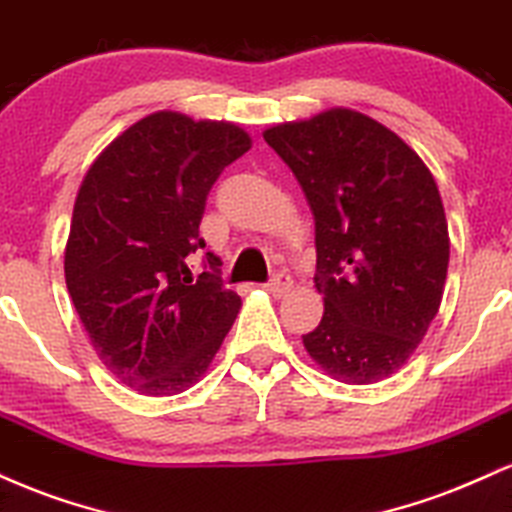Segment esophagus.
Instances as JSON below:
<instances>
[{
    "instance_id": "obj_1",
    "label": "esophagus",
    "mask_w": 512,
    "mask_h": 512,
    "mask_svg": "<svg viewBox=\"0 0 512 512\" xmlns=\"http://www.w3.org/2000/svg\"><path fill=\"white\" fill-rule=\"evenodd\" d=\"M266 290L273 294V297H285V294L292 290V278L287 273H278L273 280L268 282Z\"/></svg>"
}]
</instances>
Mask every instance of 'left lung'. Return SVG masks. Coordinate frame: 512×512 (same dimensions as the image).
I'll return each mask as SVG.
<instances>
[{"label": "left lung", "instance_id": "left-lung-1", "mask_svg": "<svg viewBox=\"0 0 512 512\" xmlns=\"http://www.w3.org/2000/svg\"><path fill=\"white\" fill-rule=\"evenodd\" d=\"M316 225L321 323L314 362L350 386L393 376L438 314L448 275L446 210L434 174L388 126L333 107L263 131Z\"/></svg>", "mask_w": 512, "mask_h": 512}]
</instances>
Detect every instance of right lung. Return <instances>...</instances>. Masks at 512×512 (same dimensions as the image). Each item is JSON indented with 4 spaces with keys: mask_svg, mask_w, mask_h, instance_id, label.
<instances>
[{
    "mask_svg": "<svg viewBox=\"0 0 512 512\" xmlns=\"http://www.w3.org/2000/svg\"><path fill=\"white\" fill-rule=\"evenodd\" d=\"M251 148L232 122L153 112L107 146L78 186L64 278L90 345L138 395L184 393L206 374L239 314L220 258L194 280L186 258L210 186Z\"/></svg>",
    "mask_w": 512,
    "mask_h": 512,
    "instance_id": "1",
    "label": "right lung"
}]
</instances>
